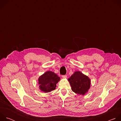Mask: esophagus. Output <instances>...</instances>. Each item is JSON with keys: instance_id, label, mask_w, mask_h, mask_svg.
Returning a JSON list of instances; mask_svg holds the SVG:
<instances>
[{"instance_id": "obj_1", "label": "esophagus", "mask_w": 121, "mask_h": 121, "mask_svg": "<svg viewBox=\"0 0 121 121\" xmlns=\"http://www.w3.org/2000/svg\"><path fill=\"white\" fill-rule=\"evenodd\" d=\"M62 77L63 78H66L67 76H66V75H62Z\"/></svg>"}]
</instances>
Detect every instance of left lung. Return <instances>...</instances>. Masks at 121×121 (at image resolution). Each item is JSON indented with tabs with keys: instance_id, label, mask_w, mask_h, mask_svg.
Instances as JSON below:
<instances>
[{
	"instance_id": "obj_1",
	"label": "left lung",
	"mask_w": 121,
	"mask_h": 121,
	"mask_svg": "<svg viewBox=\"0 0 121 121\" xmlns=\"http://www.w3.org/2000/svg\"><path fill=\"white\" fill-rule=\"evenodd\" d=\"M68 80L72 91L77 94L83 95L90 88V78L79 71L75 72Z\"/></svg>"
}]
</instances>
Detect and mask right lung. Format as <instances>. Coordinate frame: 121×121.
<instances>
[{"mask_svg": "<svg viewBox=\"0 0 121 121\" xmlns=\"http://www.w3.org/2000/svg\"><path fill=\"white\" fill-rule=\"evenodd\" d=\"M60 78L56 74L52 71H47L42 75L38 79L40 89L44 92L54 90L56 83Z\"/></svg>", "mask_w": 121, "mask_h": 121, "instance_id": "obj_1", "label": "right lung"}]
</instances>
